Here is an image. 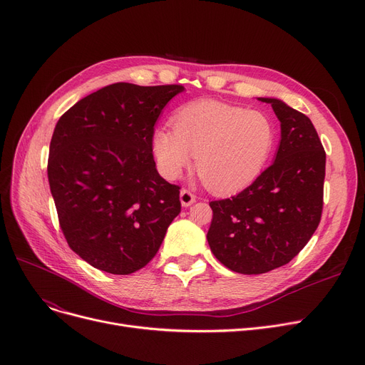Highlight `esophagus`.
I'll use <instances>...</instances> for the list:
<instances>
[{
    "instance_id": "34e87169",
    "label": "esophagus",
    "mask_w": 365,
    "mask_h": 365,
    "mask_svg": "<svg viewBox=\"0 0 365 365\" xmlns=\"http://www.w3.org/2000/svg\"><path fill=\"white\" fill-rule=\"evenodd\" d=\"M197 201V197L194 192H190L189 189H182L180 190V202L183 207H189L192 205Z\"/></svg>"
}]
</instances>
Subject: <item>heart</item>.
I'll return each instance as SVG.
<instances>
[{"instance_id": "obj_1", "label": "heart", "mask_w": 365, "mask_h": 365, "mask_svg": "<svg viewBox=\"0 0 365 365\" xmlns=\"http://www.w3.org/2000/svg\"><path fill=\"white\" fill-rule=\"evenodd\" d=\"M163 175L178 179L197 157L202 182L231 192L255 182L277 145V127L260 110L219 101H198L178 109L173 128L160 127L152 138Z\"/></svg>"}]
</instances>
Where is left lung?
Listing matches in <instances>:
<instances>
[{
  "mask_svg": "<svg viewBox=\"0 0 365 365\" xmlns=\"http://www.w3.org/2000/svg\"><path fill=\"white\" fill-rule=\"evenodd\" d=\"M271 103L281 123L275 161L235 197L212 201L207 241L229 269L257 275L296 257L321 220L325 150L312 121L282 101Z\"/></svg>",
  "mask_w": 365,
  "mask_h": 365,
  "instance_id": "8db88e82",
  "label": "left lung"
}]
</instances>
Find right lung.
<instances>
[{
	"instance_id": "1",
	"label": "right lung",
	"mask_w": 365,
	"mask_h": 365,
	"mask_svg": "<svg viewBox=\"0 0 365 365\" xmlns=\"http://www.w3.org/2000/svg\"><path fill=\"white\" fill-rule=\"evenodd\" d=\"M183 86H106L69 108L50 142L47 175L62 232L96 269L128 275L160 250L180 187L152 153L153 125Z\"/></svg>"
}]
</instances>
